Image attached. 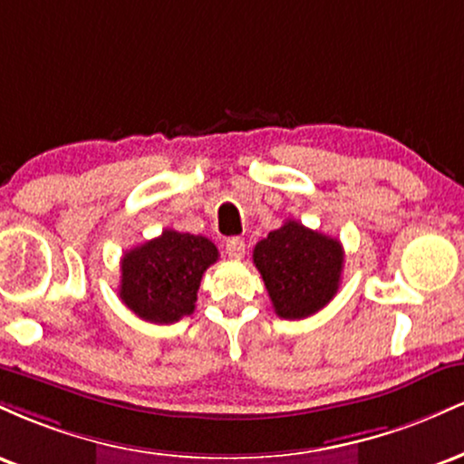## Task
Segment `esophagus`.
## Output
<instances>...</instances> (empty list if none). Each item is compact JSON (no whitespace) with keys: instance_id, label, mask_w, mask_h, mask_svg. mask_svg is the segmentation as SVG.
Returning <instances> with one entry per match:
<instances>
[{"instance_id":"1","label":"esophagus","mask_w":464,"mask_h":464,"mask_svg":"<svg viewBox=\"0 0 464 464\" xmlns=\"http://www.w3.org/2000/svg\"><path fill=\"white\" fill-rule=\"evenodd\" d=\"M244 239L242 237H228L227 239V253L231 259H242L244 257Z\"/></svg>"}]
</instances>
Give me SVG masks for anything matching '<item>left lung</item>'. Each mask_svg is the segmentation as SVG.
<instances>
[{
    "instance_id": "1",
    "label": "left lung",
    "mask_w": 464,
    "mask_h": 464,
    "mask_svg": "<svg viewBox=\"0 0 464 464\" xmlns=\"http://www.w3.org/2000/svg\"><path fill=\"white\" fill-rule=\"evenodd\" d=\"M253 264L262 273L276 316L296 321L323 310L334 299L344 250L335 237L287 220L257 242Z\"/></svg>"
}]
</instances>
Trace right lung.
Segmentation results:
<instances>
[{
	"label": "right lung",
	"instance_id": "right-lung-1",
	"mask_svg": "<svg viewBox=\"0 0 464 464\" xmlns=\"http://www.w3.org/2000/svg\"><path fill=\"white\" fill-rule=\"evenodd\" d=\"M216 262L211 239L165 228L121 257L120 299L143 321L177 323L194 312L202 275Z\"/></svg>",
	"mask_w": 464,
	"mask_h": 464
}]
</instances>
